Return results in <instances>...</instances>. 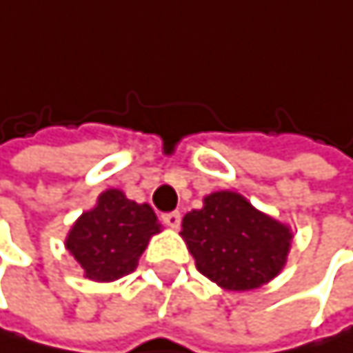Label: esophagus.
<instances>
[{"mask_svg":"<svg viewBox=\"0 0 353 353\" xmlns=\"http://www.w3.org/2000/svg\"><path fill=\"white\" fill-rule=\"evenodd\" d=\"M162 221H164V225H168V227H179L181 225V212L179 210H172V212H164L162 214Z\"/></svg>","mask_w":353,"mask_h":353,"instance_id":"34e87169","label":"esophagus"}]
</instances>
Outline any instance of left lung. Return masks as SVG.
<instances>
[{
    "label": "left lung",
    "instance_id": "left-lung-1",
    "mask_svg": "<svg viewBox=\"0 0 353 353\" xmlns=\"http://www.w3.org/2000/svg\"><path fill=\"white\" fill-rule=\"evenodd\" d=\"M198 272L227 290H252L280 274L290 246V229L252 208L240 193L216 191L204 208L183 219Z\"/></svg>",
    "mask_w": 353,
    "mask_h": 353
}]
</instances>
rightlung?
Here are the masks:
<instances>
[{
	"label": "right lung",
	"mask_w": 353,
	"mask_h": 353,
	"mask_svg": "<svg viewBox=\"0 0 353 353\" xmlns=\"http://www.w3.org/2000/svg\"><path fill=\"white\" fill-rule=\"evenodd\" d=\"M160 232L149 204H137L117 189L101 193L99 204L83 212L67 236V250L85 278L111 282L134 272L153 234Z\"/></svg>",
	"instance_id": "1"
}]
</instances>
